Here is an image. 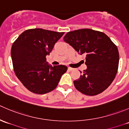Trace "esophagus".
I'll use <instances>...</instances> for the list:
<instances>
[{
	"label": "esophagus",
	"instance_id": "esophagus-1",
	"mask_svg": "<svg viewBox=\"0 0 129 129\" xmlns=\"http://www.w3.org/2000/svg\"><path fill=\"white\" fill-rule=\"evenodd\" d=\"M68 70L69 71H74V69L71 68V67H68Z\"/></svg>",
	"mask_w": 129,
	"mask_h": 129
}]
</instances>
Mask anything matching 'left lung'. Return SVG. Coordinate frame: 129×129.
<instances>
[{"instance_id": "obj_1", "label": "left lung", "mask_w": 129, "mask_h": 129, "mask_svg": "<svg viewBox=\"0 0 129 129\" xmlns=\"http://www.w3.org/2000/svg\"><path fill=\"white\" fill-rule=\"evenodd\" d=\"M63 40L85 57L87 69L74 80V86L87 95L102 93L117 72L119 54L116 45L104 33L90 28L67 32Z\"/></svg>"}]
</instances>
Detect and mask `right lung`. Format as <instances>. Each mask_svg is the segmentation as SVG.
I'll use <instances>...</instances> for the list:
<instances>
[{
  "label": "right lung",
  "instance_id": "right-lung-1",
  "mask_svg": "<svg viewBox=\"0 0 129 129\" xmlns=\"http://www.w3.org/2000/svg\"><path fill=\"white\" fill-rule=\"evenodd\" d=\"M63 34L32 28L22 32L13 43L11 57L14 72L30 92L37 94L51 92L67 71L66 66H52L46 61V55H49Z\"/></svg>",
  "mask_w": 129,
  "mask_h": 129
}]
</instances>
